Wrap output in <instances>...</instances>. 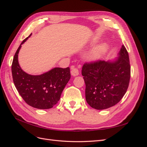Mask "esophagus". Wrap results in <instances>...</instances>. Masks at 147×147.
<instances>
[{"label": "esophagus", "instance_id": "1", "mask_svg": "<svg viewBox=\"0 0 147 147\" xmlns=\"http://www.w3.org/2000/svg\"><path fill=\"white\" fill-rule=\"evenodd\" d=\"M70 72H71V74H72V75H73V76H77V75H79L78 69L76 67H75L74 66L71 67Z\"/></svg>", "mask_w": 147, "mask_h": 147}]
</instances>
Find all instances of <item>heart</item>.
Returning <instances> with one entry per match:
<instances>
[{
	"instance_id": "heart-1",
	"label": "heart",
	"mask_w": 147,
	"mask_h": 147,
	"mask_svg": "<svg viewBox=\"0 0 147 147\" xmlns=\"http://www.w3.org/2000/svg\"><path fill=\"white\" fill-rule=\"evenodd\" d=\"M105 50H106V47L105 45L98 47L90 53V55H89V57L93 59H96L97 58H99V57L102 56V55L105 51Z\"/></svg>"
}]
</instances>
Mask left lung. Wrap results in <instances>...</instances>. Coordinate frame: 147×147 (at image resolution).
<instances>
[{"mask_svg":"<svg viewBox=\"0 0 147 147\" xmlns=\"http://www.w3.org/2000/svg\"><path fill=\"white\" fill-rule=\"evenodd\" d=\"M82 74L86 84V100L92 108L103 110L116 105L129 84L131 67L126 48L122 45L115 61L85 63Z\"/></svg>","mask_w":147,"mask_h":147,"instance_id":"left-lung-1","label":"left lung"}]
</instances>
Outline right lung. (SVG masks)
I'll return each mask as SVG.
<instances>
[{
    "mask_svg": "<svg viewBox=\"0 0 147 147\" xmlns=\"http://www.w3.org/2000/svg\"><path fill=\"white\" fill-rule=\"evenodd\" d=\"M28 37L22 42L13 57L11 65L13 83L28 105L38 109H51L59 101L62 92L69 81L70 68L56 67L40 75L24 72L19 65L18 56L21 45Z\"/></svg>",
    "mask_w": 147,
    "mask_h": 147,
    "instance_id": "right-lung-1",
    "label": "right lung"
}]
</instances>
